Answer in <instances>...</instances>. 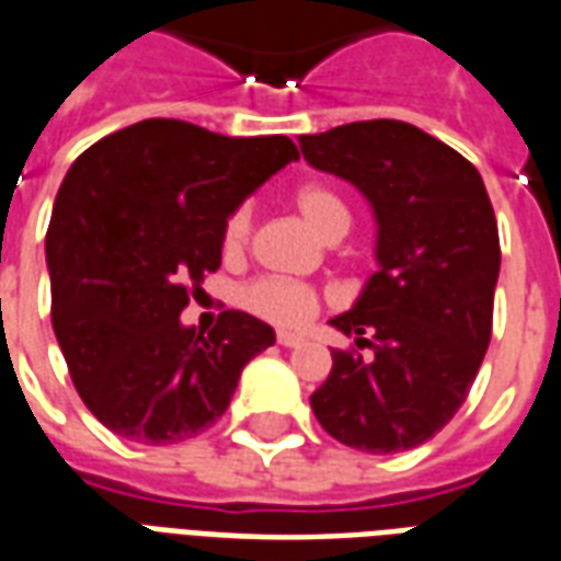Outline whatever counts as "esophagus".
<instances>
[{
    "instance_id": "obj_1",
    "label": "esophagus",
    "mask_w": 561,
    "mask_h": 561,
    "mask_svg": "<svg viewBox=\"0 0 561 561\" xmlns=\"http://www.w3.org/2000/svg\"><path fill=\"white\" fill-rule=\"evenodd\" d=\"M276 342H279L282 347H300L302 335L288 333V330H279V333H276Z\"/></svg>"
}]
</instances>
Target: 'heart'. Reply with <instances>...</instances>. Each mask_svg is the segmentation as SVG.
I'll return each mask as SVG.
<instances>
[{
    "label": "heart",
    "instance_id": "b5f03b06",
    "mask_svg": "<svg viewBox=\"0 0 561 561\" xmlns=\"http://www.w3.org/2000/svg\"><path fill=\"white\" fill-rule=\"evenodd\" d=\"M291 202L300 210V217L323 240L333 238L339 231L344 234L347 226H351L347 205L335 196L333 190H327V186H300V190H294ZM249 234H252V207L240 205L238 210H231V217L226 219V228H222V249H226V255L243 252V247L249 243ZM238 300L247 312L259 314V318H264L270 323H282V327L306 323L318 312V291L314 288L302 285V282L276 279V276H264V279L243 285Z\"/></svg>",
    "mask_w": 561,
    "mask_h": 561
}]
</instances>
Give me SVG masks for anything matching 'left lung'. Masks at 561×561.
<instances>
[{
    "instance_id": "left-lung-1",
    "label": "left lung",
    "mask_w": 561,
    "mask_h": 561,
    "mask_svg": "<svg viewBox=\"0 0 561 561\" xmlns=\"http://www.w3.org/2000/svg\"><path fill=\"white\" fill-rule=\"evenodd\" d=\"M300 148L354 184L377 222V270L330 321L371 356L333 351L314 416L351 449H416L467 401L491 344L500 234L484 181L455 148L392 118L300 136Z\"/></svg>"
}]
</instances>
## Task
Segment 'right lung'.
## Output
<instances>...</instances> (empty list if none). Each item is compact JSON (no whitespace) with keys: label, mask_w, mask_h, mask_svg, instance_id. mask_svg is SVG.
Here are the masks:
<instances>
[{"label":"right lung","mask_w":561,"mask_h":561,"mask_svg":"<svg viewBox=\"0 0 561 561\" xmlns=\"http://www.w3.org/2000/svg\"><path fill=\"white\" fill-rule=\"evenodd\" d=\"M297 157L288 136L148 118L73 160L47 228L53 330L85 408L118 437L169 446L207 431L276 342L238 309L207 335L181 312L222 264L231 210Z\"/></svg>","instance_id":"right-lung-1"}]
</instances>
